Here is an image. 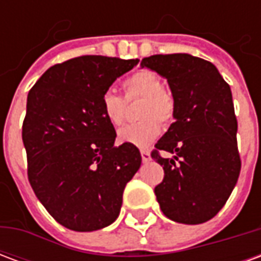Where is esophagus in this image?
I'll return each instance as SVG.
<instances>
[{
	"label": "esophagus",
	"instance_id": "obj_1",
	"mask_svg": "<svg viewBox=\"0 0 261 261\" xmlns=\"http://www.w3.org/2000/svg\"><path fill=\"white\" fill-rule=\"evenodd\" d=\"M141 158H142V162H149L151 161V153H149V151H147V149H142L141 151Z\"/></svg>",
	"mask_w": 261,
	"mask_h": 261
}]
</instances>
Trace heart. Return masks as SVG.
Instances as JSON below:
<instances>
[{
    "mask_svg": "<svg viewBox=\"0 0 261 261\" xmlns=\"http://www.w3.org/2000/svg\"><path fill=\"white\" fill-rule=\"evenodd\" d=\"M127 99L133 100L142 97L144 103L140 109L138 123L123 127L117 133V141L120 144H128L138 148H147L161 134V121L164 125L170 124L175 119V99L169 92L164 89V81L156 72L149 69H140L130 75L124 82ZM100 106L105 119L114 127L124 123L127 103L114 89L103 92Z\"/></svg>",
    "mask_w": 261,
    "mask_h": 261,
    "instance_id": "b5f03b06",
    "label": "heart"
}]
</instances>
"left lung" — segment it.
Here are the masks:
<instances>
[{"label":"left lung","instance_id":"obj_1","mask_svg":"<svg viewBox=\"0 0 261 261\" xmlns=\"http://www.w3.org/2000/svg\"><path fill=\"white\" fill-rule=\"evenodd\" d=\"M141 67L168 80L176 105L175 121L151 153L165 172L156 200L172 221L202 224L224 207L241 173L230 88L213 63L186 53L155 54Z\"/></svg>","mask_w":261,"mask_h":261}]
</instances>
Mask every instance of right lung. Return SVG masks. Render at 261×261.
Listing matches in <instances>:
<instances>
[{
    "mask_svg": "<svg viewBox=\"0 0 261 261\" xmlns=\"http://www.w3.org/2000/svg\"><path fill=\"white\" fill-rule=\"evenodd\" d=\"M140 60L82 56L44 72L26 103L22 140L33 192L59 224L92 232L119 217L125 185L141 166L138 148L114 147L103 92Z\"/></svg>",
    "mask_w": 261,
    "mask_h": 261,
    "instance_id": "right-lung-1",
    "label": "right lung"
}]
</instances>
